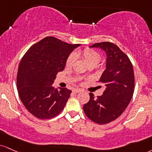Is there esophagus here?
<instances>
[{"mask_svg": "<svg viewBox=\"0 0 152 152\" xmlns=\"http://www.w3.org/2000/svg\"><path fill=\"white\" fill-rule=\"evenodd\" d=\"M73 91H74V92L75 93V94H77V93L81 92V89H78V88H76V89H74V90Z\"/></svg>", "mask_w": 152, "mask_h": 152, "instance_id": "34e87169", "label": "esophagus"}]
</instances>
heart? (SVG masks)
<instances>
[{
    "label": "heart",
    "instance_id": "heart-1",
    "mask_svg": "<svg viewBox=\"0 0 152 152\" xmlns=\"http://www.w3.org/2000/svg\"><path fill=\"white\" fill-rule=\"evenodd\" d=\"M76 54V55H81L89 65L92 64H97L101 58V56L99 53L94 50V49L89 48L84 49L83 50L81 51L79 53H77ZM76 54H71L68 56L66 61V66L67 67L71 66L73 65L75 60H76Z\"/></svg>",
    "mask_w": 152,
    "mask_h": 152
}]
</instances>
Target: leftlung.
Instances as JSON below:
<instances>
[{
	"mask_svg": "<svg viewBox=\"0 0 152 152\" xmlns=\"http://www.w3.org/2000/svg\"><path fill=\"white\" fill-rule=\"evenodd\" d=\"M91 47L101 48L107 54L106 69L99 80L105 90L97 98L90 93L83 109L91 121L105 125L119 118L129 105L134 90V70L128 56L115 44L103 42Z\"/></svg>",
	"mask_w": 152,
	"mask_h": 152,
	"instance_id": "8db88e82",
	"label": "left lung"
}]
</instances>
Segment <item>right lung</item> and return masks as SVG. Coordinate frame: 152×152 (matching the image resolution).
Listing matches in <instances>:
<instances>
[{"mask_svg": "<svg viewBox=\"0 0 152 152\" xmlns=\"http://www.w3.org/2000/svg\"><path fill=\"white\" fill-rule=\"evenodd\" d=\"M79 45L47 37L22 58L17 74L18 95L25 108L37 118H54L64 108L71 91L54 89L52 85L57 73L64 69L69 54Z\"/></svg>", "mask_w": 152, "mask_h": 152, "instance_id": "obj_1", "label": "right lung"}]
</instances>
